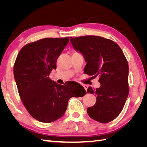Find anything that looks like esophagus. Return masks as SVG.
Segmentation results:
<instances>
[{"label": "esophagus", "mask_w": 147, "mask_h": 147, "mask_svg": "<svg viewBox=\"0 0 147 147\" xmlns=\"http://www.w3.org/2000/svg\"><path fill=\"white\" fill-rule=\"evenodd\" d=\"M82 86L84 87V88L85 89V90L86 91V90H87V89H88V86L86 85V84H82Z\"/></svg>", "instance_id": "obj_1"}]
</instances>
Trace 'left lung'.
Instances as JSON below:
<instances>
[{"label": "left lung", "mask_w": 147, "mask_h": 147, "mask_svg": "<svg viewBox=\"0 0 147 147\" xmlns=\"http://www.w3.org/2000/svg\"><path fill=\"white\" fill-rule=\"evenodd\" d=\"M70 42L87 62L84 73L99 77L100 86L87 90L96 96L95 105L87 109L88 115L101 123L112 121L121 113L129 94V67L124 53L116 43L99 36L70 37Z\"/></svg>", "instance_id": "8db88e82"}]
</instances>
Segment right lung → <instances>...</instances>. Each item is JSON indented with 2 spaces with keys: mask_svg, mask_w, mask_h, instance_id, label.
Masks as SVG:
<instances>
[{
  "mask_svg": "<svg viewBox=\"0 0 147 147\" xmlns=\"http://www.w3.org/2000/svg\"><path fill=\"white\" fill-rule=\"evenodd\" d=\"M69 42V37L40 39L24 46L16 59L13 73L21 100L31 116L40 122L51 123L63 117L70 97L86 93L80 84L61 85L49 78Z\"/></svg>",
  "mask_w": 147,
  "mask_h": 147,
  "instance_id": "right-lung-1",
  "label": "right lung"
}]
</instances>
